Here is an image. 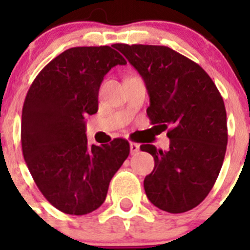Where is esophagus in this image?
Wrapping results in <instances>:
<instances>
[{"label":"esophagus","instance_id":"esophagus-1","mask_svg":"<svg viewBox=\"0 0 250 250\" xmlns=\"http://www.w3.org/2000/svg\"><path fill=\"white\" fill-rule=\"evenodd\" d=\"M139 149H140L139 144H136V143H130V152H131L132 155H135V154H138Z\"/></svg>","mask_w":250,"mask_h":250}]
</instances>
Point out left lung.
<instances>
[{
    "label": "left lung",
    "instance_id": "1",
    "mask_svg": "<svg viewBox=\"0 0 250 250\" xmlns=\"http://www.w3.org/2000/svg\"><path fill=\"white\" fill-rule=\"evenodd\" d=\"M146 85L154 127L167 130L170 146L143 144L155 167L144 180L147 199L167 213H184L207 198L228 144L227 111L210 76L173 48L115 43Z\"/></svg>",
    "mask_w": 250,
    "mask_h": 250
}]
</instances>
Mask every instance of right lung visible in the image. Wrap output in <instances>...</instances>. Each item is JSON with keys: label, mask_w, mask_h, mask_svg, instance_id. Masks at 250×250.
<instances>
[{"label": "right lung", "mask_w": 250, "mask_h": 250, "mask_svg": "<svg viewBox=\"0 0 250 250\" xmlns=\"http://www.w3.org/2000/svg\"><path fill=\"white\" fill-rule=\"evenodd\" d=\"M112 47L63 51L40 71L22 107L26 164L47 202L65 214L96 210L105 202L110 180L129 156L125 139L89 146L85 134V116L98 112L104 76L114 66L126 63Z\"/></svg>", "instance_id": "right-lung-1"}]
</instances>
